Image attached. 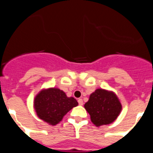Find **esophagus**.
Returning <instances> with one entry per match:
<instances>
[{"mask_svg": "<svg viewBox=\"0 0 153 153\" xmlns=\"http://www.w3.org/2000/svg\"><path fill=\"white\" fill-rule=\"evenodd\" d=\"M78 102L79 105H83V100H82V99H78Z\"/></svg>", "mask_w": 153, "mask_h": 153, "instance_id": "obj_1", "label": "esophagus"}]
</instances>
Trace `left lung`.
Instances as JSON below:
<instances>
[{
	"label": "left lung",
	"instance_id": "obj_1",
	"mask_svg": "<svg viewBox=\"0 0 153 153\" xmlns=\"http://www.w3.org/2000/svg\"><path fill=\"white\" fill-rule=\"evenodd\" d=\"M85 108L92 123L100 126L113 123L120 114L122 105L114 92L98 88L91 94Z\"/></svg>",
	"mask_w": 153,
	"mask_h": 153
}]
</instances>
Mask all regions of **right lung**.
Instances as JSON below:
<instances>
[{
	"label": "right lung",
	"instance_id": "obj_1",
	"mask_svg": "<svg viewBox=\"0 0 153 153\" xmlns=\"http://www.w3.org/2000/svg\"><path fill=\"white\" fill-rule=\"evenodd\" d=\"M78 103L74 97H67L63 91L50 88L43 89L34 99V109L37 116L49 125L54 126Z\"/></svg>",
	"mask_w": 153,
	"mask_h": 153
}]
</instances>
